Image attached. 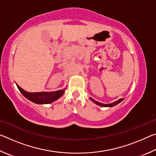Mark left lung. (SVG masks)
<instances>
[{"label": "left lung", "mask_w": 156, "mask_h": 156, "mask_svg": "<svg viewBox=\"0 0 156 156\" xmlns=\"http://www.w3.org/2000/svg\"><path fill=\"white\" fill-rule=\"evenodd\" d=\"M89 99H90L91 101H93L95 104H96L97 105H99V106L103 107H113V106H115V105H116L119 104L120 102H121L123 100L122 98H121V99L118 100L117 101L112 102V103H110V104H103V103H101V102H98V101H96V100H94L93 98H91V97L89 98Z\"/></svg>", "instance_id": "left-lung-1"}]
</instances>
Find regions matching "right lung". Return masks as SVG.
I'll list each match as a JSON object with an SVG mask.
<instances>
[{
  "instance_id": "add662e5",
  "label": "right lung",
  "mask_w": 156,
  "mask_h": 156,
  "mask_svg": "<svg viewBox=\"0 0 156 156\" xmlns=\"http://www.w3.org/2000/svg\"><path fill=\"white\" fill-rule=\"evenodd\" d=\"M17 87L19 89L20 93L24 96L26 98L30 101L38 105H44V104H50L51 102L56 101L58 98L61 97L63 94L65 93V89H62L58 91H51V92H27L25 91L16 84Z\"/></svg>"
}]
</instances>
